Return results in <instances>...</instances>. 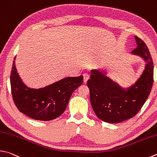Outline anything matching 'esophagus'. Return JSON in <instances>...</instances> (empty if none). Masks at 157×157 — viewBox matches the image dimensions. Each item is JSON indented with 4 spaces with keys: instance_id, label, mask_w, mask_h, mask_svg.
<instances>
[{
    "instance_id": "obj_1",
    "label": "esophagus",
    "mask_w": 157,
    "mask_h": 157,
    "mask_svg": "<svg viewBox=\"0 0 157 157\" xmlns=\"http://www.w3.org/2000/svg\"><path fill=\"white\" fill-rule=\"evenodd\" d=\"M83 76H84V83H86V82L88 79H89V75L87 73H84L83 74Z\"/></svg>"
}]
</instances>
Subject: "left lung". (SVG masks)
<instances>
[{"label": "left lung", "mask_w": 157, "mask_h": 157, "mask_svg": "<svg viewBox=\"0 0 157 157\" xmlns=\"http://www.w3.org/2000/svg\"><path fill=\"white\" fill-rule=\"evenodd\" d=\"M136 49L132 54L141 57L146 62L143 73L130 87L124 89L98 70L91 71L87 86L94 112L107 123H119L135 116L149 96L153 84L154 65L152 57L145 42L135 36Z\"/></svg>", "instance_id": "8db88e82"}]
</instances>
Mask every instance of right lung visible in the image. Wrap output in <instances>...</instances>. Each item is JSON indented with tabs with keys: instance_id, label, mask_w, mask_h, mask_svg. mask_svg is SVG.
I'll use <instances>...</instances> for the list:
<instances>
[{
	"instance_id": "right-lung-1",
	"label": "right lung",
	"mask_w": 157,
	"mask_h": 157,
	"mask_svg": "<svg viewBox=\"0 0 157 157\" xmlns=\"http://www.w3.org/2000/svg\"><path fill=\"white\" fill-rule=\"evenodd\" d=\"M14 58L10 75L14 104L21 113L36 120L50 121L66 109L74 90L83 83V76L68 77L38 89L27 87L17 73Z\"/></svg>"
}]
</instances>
